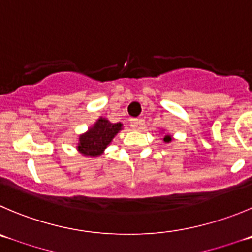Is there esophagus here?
Returning <instances> with one entry per match:
<instances>
[{
	"label": "esophagus",
	"instance_id": "esophagus-1",
	"mask_svg": "<svg viewBox=\"0 0 252 252\" xmlns=\"http://www.w3.org/2000/svg\"><path fill=\"white\" fill-rule=\"evenodd\" d=\"M142 123H143L142 119H138V118H134V119H131V121H130V126H133L134 129H137L138 126H139Z\"/></svg>",
	"mask_w": 252,
	"mask_h": 252
}]
</instances>
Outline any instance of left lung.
Segmentation results:
<instances>
[{
    "mask_svg": "<svg viewBox=\"0 0 252 252\" xmlns=\"http://www.w3.org/2000/svg\"><path fill=\"white\" fill-rule=\"evenodd\" d=\"M164 142L165 143H170L171 142V135H165V137H164Z\"/></svg>",
    "mask_w": 252,
    "mask_h": 252,
    "instance_id": "obj_1",
    "label": "left lung"
}]
</instances>
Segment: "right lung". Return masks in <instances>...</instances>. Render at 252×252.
<instances>
[{"label": "right lung", "instance_id": "1", "mask_svg": "<svg viewBox=\"0 0 252 252\" xmlns=\"http://www.w3.org/2000/svg\"><path fill=\"white\" fill-rule=\"evenodd\" d=\"M122 123H110L108 119L100 117L93 126L79 135L77 149L86 157H98L103 154L113 138L122 130Z\"/></svg>", "mask_w": 252, "mask_h": 252}]
</instances>
